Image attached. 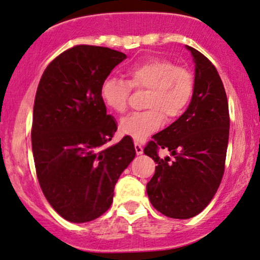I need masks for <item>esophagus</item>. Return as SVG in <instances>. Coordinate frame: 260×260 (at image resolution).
Segmentation results:
<instances>
[{
  "mask_svg": "<svg viewBox=\"0 0 260 260\" xmlns=\"http://www.w3.org/2000/svg\"><path fill=\"white\" fill-rule=\"evenodd\" d=\"M134 149H136L137 155H142L143 154V146L140 145V144H138V143L134 144Z\"/></svg>",
  "mask_w": 260,
  "mask_h": 260,
  "instance_id": "34e87169",
  "label": "esophagus"
}]
</instances>
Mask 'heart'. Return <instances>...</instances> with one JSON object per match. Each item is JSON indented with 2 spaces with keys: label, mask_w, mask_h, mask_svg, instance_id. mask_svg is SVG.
<instances>
[{
  "label": "heart",
  "mask_w": 260,
  "mask_h": 260,
  "mask_svg": "<svg viewBox=\"0 0 260 260\" xmlns=\"http://www.w3.org/2000/svg\"><path fill=\"white\" fill-rule=\"evenodd\" d=\"M127 82L106 77L99 94L109 110L123 114L128 108L131 90H148L144 99L146 110L124 117L120 131L134 140H144L161 128L165 121L177 120L192 98L195 79L189 69L177 67L166 58L154 57L127 70Z\"/></svg>",
  "instance_id": "heart-1"
}]
</instances>
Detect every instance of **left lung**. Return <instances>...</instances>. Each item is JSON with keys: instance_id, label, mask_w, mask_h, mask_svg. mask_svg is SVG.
I'll return each instance as SVG.
<instances>
[{"instance_id": "8db88e82", "label": "left lung", "mask_w": 260, "mask_h": 260, "mask_svg": "<svg viewBox=\"0 0 260 260\" xmlns=\"http://www.w3.org/2000/svg\"><path fill=\"white\" fill-rule=\"evenodd\" d=\"M195 61L189 108L146 144L144 154L157 166L146 191L154 207L174 219L195 217L220 185L229 140V105L224 84L208 58L186 46ZM164 148L171 156L161 158Z\"/></svg>"}]
</instances>
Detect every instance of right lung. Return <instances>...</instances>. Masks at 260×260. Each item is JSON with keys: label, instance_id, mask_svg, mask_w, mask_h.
I'll return each instance as SVG.
<instances>
[{"label": "right lung", "instance_id": "1", "mask_svg": "<svg viewBox=\"0 0 260 260\" xmlns=\"http://www.w3.org/2000/svg\"><path fill=\"white\" fill-rule=\"evenodd\" d=\"M126 54L77 45L53 59L37 87L31 144L47 201L73 223L94 220L110 208L114 187L136 156L131 137L109 145L117 126L106 114L102 82Z\"/></svg>", "mask_w": 260, "mask_h": 260}]
</instances>
